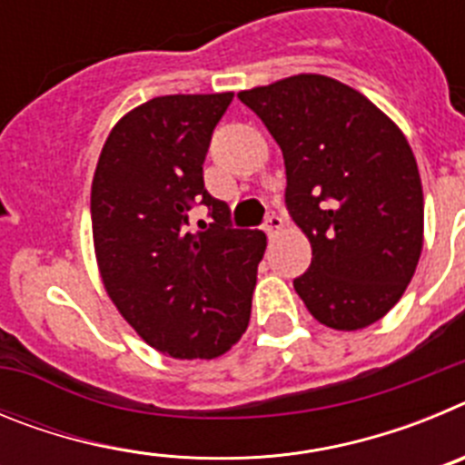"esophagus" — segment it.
I'll return each instance as SVG.
<instances>
[{"mask_svg": "<svg viewBox=\"0 0 465 465\" xmlns=\"http://www.w3.org/2000/svg\"><path fill=\"white\" fill-rule=\"evenodd\" d=\"M262 228H265L268 237H274L279 232V230L283 228V219H282V216H279V213H270L268 221H265V225H262Z\"/></svg>", "mask_w": 465, "mask_h": 465, "instance_id": "obj_1", "label": "esophagus"}]
</instances>
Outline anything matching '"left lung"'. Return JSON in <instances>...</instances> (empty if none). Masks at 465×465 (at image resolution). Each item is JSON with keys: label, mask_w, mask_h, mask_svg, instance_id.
<instances>
[{"label": "left lung", "mask_w": 465, "mask_h": 465, "mask_svg": "<svg viewBox=\"0 0 465 465\" xmlns=\"http://www.w3.org/2000/svg\"><path fill=\"white\" fill-rule=\"evenodd\" d=\"M283 153L286 204L312 244L293 282L316 322L361 331L408 289L424 246V193L401 127L322 74L237 93Z\"/></svg>", "instance_id": "left-lung-1"}]
</instances>
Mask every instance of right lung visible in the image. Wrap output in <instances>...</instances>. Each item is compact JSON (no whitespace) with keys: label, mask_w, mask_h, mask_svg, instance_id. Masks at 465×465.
Instances as JSON below:
<instances>
[{"label":"right lung","mask_w":465,"mask_h":465,"mask_svg":"<svg viewBox=\"0 0 465 465\" xmlns=\"http://www.w3.org/2000/svg\"><path fill=\"white\" fill-rule=\"evenodd\" d=\"M232 93L165 94L127 111L102 146L90 191L106 295L139 338L179 361L216 359L249 326L262 230L228 228L203 163ZM203 202L212 224L190 228Z\"/></svg>","instance_id":"add662e5"}]
</instances>
